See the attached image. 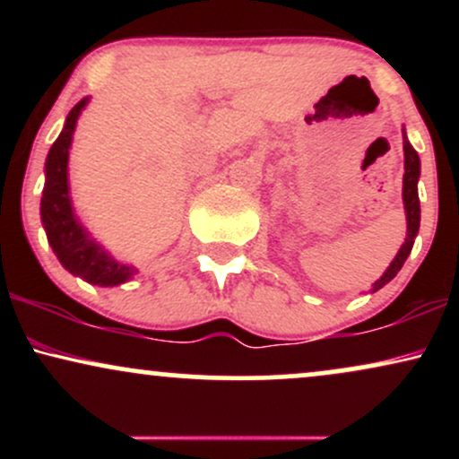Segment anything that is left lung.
<instances>
[{"mask_svg":"<svg viewBox=\"0 0 459 459\" xmlns=\"http://www.w3.org/2000/svg\"><path fill=\"white\" fill-rule=\"evenodd\" d=\"M419 177H420V160L419 152L412 149V144L408 142L403 129V209H405V222H408V233H405L403 246L399 247L397 256L391 261V265L386 267V272L382 273L380 281L373 282L371 293H376L377 289H382L384 284H388L397 276V272L402 270L405 259H408L410 250H412L416 235H419V224H420V203H419Z\"/></svg>","mask_w":459,"mask_h":459,"instance_id":"1","label":"left lung"}]
</instances>
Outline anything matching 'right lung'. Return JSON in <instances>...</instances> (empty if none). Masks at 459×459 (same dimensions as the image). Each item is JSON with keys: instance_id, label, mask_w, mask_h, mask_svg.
Wrapping results in <instances>:
<instances>
[{"instance_id": "right-lung-1", "label": "right lung", "mask_w": 459, "mask_h": 459, "mask_svg": "<svg viewBox=\"0 0 459 459\" xmlns=\"http://www.w3.org/2000/svg\"><path fill=\"white\" fill-rule=\"evenodd\" d=\"M88 105V97L71 109L65 120V129L51 144L45 161V187L40 198V220L47 233V241L54 247L57 261L73 276L99 287H116L134 278L138 272L134 265L116 261L86 226L79 222L73 209L71 187H68V151L73 144L77 118Z\"/></svg>"}]
</instances>
